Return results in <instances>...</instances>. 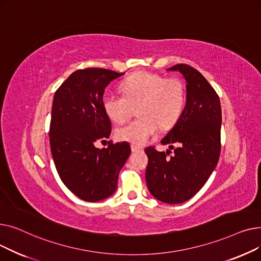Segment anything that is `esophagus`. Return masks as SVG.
Here are the masks:
<instances>
[{"label": "esophagus", "instance_id": "1", "mask_svg": "<svg viewBox=\"0 0 261 261\" xmlns=\"http://www.w3.org/2000/svg\"><path fill=\"white\" fill-rule=\"evenodd\" d=\"M131 150H132V152H139V151H142L143 148L140 146H136V145H131Z\"/></svg>", "mask_w": 261, "mask_h": 261}]
</instances>
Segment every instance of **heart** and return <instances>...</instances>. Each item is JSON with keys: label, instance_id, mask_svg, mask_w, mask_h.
I'll list each match as a JSON object with an SVG mask.
<instances>
[{"label": "heart", "instance_id": "heart-1", "mask_svg": "<svg viewBox=\"0 0 261 261\" xmlns=\"http://www.w3.org/2000/svg\"><path fill=\"white\" fill-rule=\"evenodd\" d=\"M123 94H107L102 109L116 123L125 122L138 108L140 116L115 131L116 139L133 145H143L158 131L167 129L181 116L185 105V89L176 78H165L156 73L138 72L120 84Z\"/></svg>", "mask_w": 261, "mask_h": 261}]
</instances>
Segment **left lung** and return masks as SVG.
Wrapping results in <instances>:
<instances>
[{"instance_id": "1", "label": "left lung", "mask_w": 261, "mask_h": 261, "mask_svg": "<svg viewBox=\"0 0 261 261\" xmlns=\"http://www.w3.org/2000/svg\"><path fill=\"white\" fill-rule=\"evenodd\" d=\"M167 71L183 75L186 105L173 128L161 141L169 148L177 145L174 155L168 159L167 152H160L154 147L145 149L146 182L155 199L180 204L198 193L217 166L221 149V105L216 91L196 68L176 64Z\"/></svg>"}]
</instances>
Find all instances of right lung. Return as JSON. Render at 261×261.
I'll return each mask as SVG.
<instances>
[{
  "mask_svg": "<svg viewBox=\"0 0 261 261\" xmlns=\"http://www.w3.org/2000/svg\"><path fill=\"white\" fill-rule=\"evenodd\" d=\"M123 74L98 67L78 70L54 95L53 160L63 184L84 201H101L115 193L118 173L131 152L127 142L95 147L111 134V120L101 103L105 89Z\"/></svg>",
  "mask_w": 261,
  "mask_h": 261,
  "instance_id": "obj_1",
  "label": "right lung"
}]
</instances>
